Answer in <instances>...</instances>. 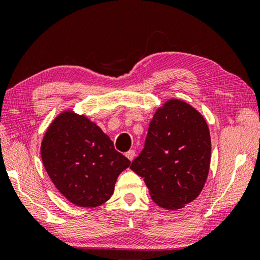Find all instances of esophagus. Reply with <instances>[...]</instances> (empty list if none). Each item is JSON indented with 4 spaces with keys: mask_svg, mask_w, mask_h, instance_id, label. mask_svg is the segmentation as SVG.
Listing matches in <instances>:
<instances>
[{
    "mask_svg": "<svg viewBox=\"0 0 260 260\" xmlns=\"http://www.w3.org/2000/svg\"><path fill=\"white\" fill-rule=\"evenodd\" d=\"M126 157L128 158L129 160H133V159H134V157H135V151H134V150H129V151H127V152H126Z\"/></svg>",
    "mask_w": 260,
    "mask_h": 260,
    "instance_id": "esophagus-1",
    "label": "esophagus"
}]
</instances>
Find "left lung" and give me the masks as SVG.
Instances as JSON below:
<instances>
[{"label":"left lung","mask_w":260,"mask_h":260,"mask_svg":"<svg viewBox=\"0 0 260 260\" xmlns=\"http://www.w3.org/2000/svg\"><path fill=\"white\" fill-rule=\"evenodd\" d=\"M211 161V138L204 117L190 104L171 99L156 110L144 149L131 170L143 178L152 201L179 210L199 197Z\"/></svg>","instance_id":"obj_1"}]
</instances>
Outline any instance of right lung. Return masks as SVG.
Returning a JSON list of instances; mask_svg holds the SVG:
<instances>
[{
	"instance_id": "add662e5",
	"label": "right lung",
	"mask_w": 260,
	"mask_h": 260,
	"mask_svg": "<svg viewBox=\"0 0 260 260\" xmlns=\"http://www.w3.org/2000/svg\"><path fill=\"white\" fill-rule=\"evenodd\" d=\"M41 158L55 187L81 208L110 200L117 178L131 165L95 122L71 110L59 113L48 127Z\"/></svg>"
}]
</instances>
